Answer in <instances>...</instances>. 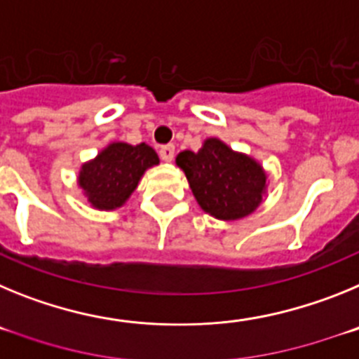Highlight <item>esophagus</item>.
Segmentation results:
<instances>
[{
    "label": "esophagus",
    "instance_id": "34e87169",
    "mask_svg": "<svg viewBox=\"0 0 359 359\" xmlns=\"http://www.w3.org/2000/svg\"><path fill=\"white\" fill-rule=\"evenodd\" d=\"M160 158L163 161H172L174 160V145H161Z\"/></svg>",
    "mask_w": 359,
    "mask_h": 359
}]
</instances>
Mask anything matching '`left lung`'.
I'll return each instance as SVG.
<instances>
[{
    "instance_id": "1",
    "label": "left lung",
    "mask_w": 359,
    "mask_h": 359,
    "mask_svg": "<svg viewBox=\"0 0 359 359\" xmlns=\"http://www.w3.org/2000/svg\"><path fill=\"white\" fill-rule=\"evenodd\" d=\"M176 163L185 172L199 207L215 219L236 221L261 205L266 190L262 167L217 138L205 140L198 152H180Z\"/></svg>"
}]
</instances>
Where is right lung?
Instances as JSON below:
<instances>
[{
  "label": "right lung",
  "mask_w": 359,
  "mask_h": 359,
  "mask_svg": "<svg viewBox=\"0 0 359 359\" xmlns=\"http://www.w3.org/2000/svg\"><path fill=\"white\" fill-rule=\"evenodd\" d=\"M158 163V154L147 144L116 142L107 145L95 160L82 165L79 185L91 207L113 210L128 201L145 170Z\"/></svg>",
  "instance_id": "add662e5"
}]
</instances>
